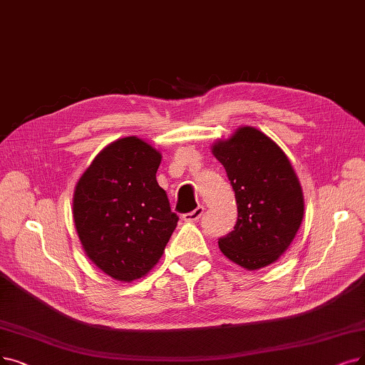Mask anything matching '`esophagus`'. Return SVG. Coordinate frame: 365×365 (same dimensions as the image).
I'll list each match as a JSON object with an SVG mask.
<instances>
[{"label":"esophagus","mask_w":365,"mask_h":365,"mask_svg":"<svg viewBox=\"0 0 365 365\" xmlns=\"http://www.w3.org/2000/svg\"><path fill=\"white\" fill-rule=\"evenodd\" d=\"M203 207H197L195 211H192V212H187V214H182V220L184 222H196V220H199L200 218V215L203 214Z\"/></svg>","instance_id":"esophagus-1"}]
</instances>
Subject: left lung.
I'll return each instance as SVG.
<instances>
[{"instance_id":"8db88e82","label":"left lung","mask_w":365,"mask_h":365,"mask_svg":"<svg viewBox=\"0 0 365 365\" xmlns=\"http://www.w3.org/2000/svg\"><path fill=\"white\" fill-rule=\"evenodd\" d=\"M235 192L238 220L218 240L222 253L249 271L280 259L304 217V196L284 151L260 130L244 125L211 145Z\"/></svg>"}]
</instances>
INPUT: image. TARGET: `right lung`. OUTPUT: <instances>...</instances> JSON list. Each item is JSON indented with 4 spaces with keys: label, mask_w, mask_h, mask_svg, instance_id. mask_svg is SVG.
<instances>
[{
    "label": "right lung",
    "mask_w": 365,
    "mask_h": 365,
    "mask_svg": "<svg viewBox=\"0 0 365 365\" xmlns=\"http://www.w3.org/2000/svg\"><path fill=\"white\" fill-rule=\"evenodd\" d=\"M162 153L136 136L116 139L82 173L73 222L85 255L113 280L132 283L163 256L177 227L155 173Z\"/></svg>",
    "instance_id": "1"
}]
</instances>
